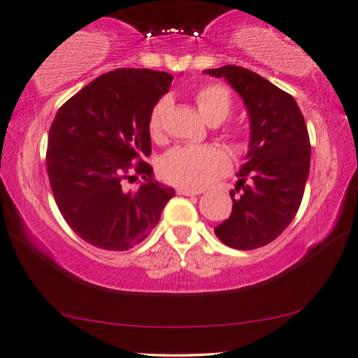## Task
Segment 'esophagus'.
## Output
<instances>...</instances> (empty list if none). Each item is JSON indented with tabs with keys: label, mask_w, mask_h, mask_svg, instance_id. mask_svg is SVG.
Segmentation results:
<instances>
[{
	"label": "esophagus",
	"mask_w": 358,
	"mask_h": 358,
	"mask_svg": "<svg viewBox=\"0 0 358 358\" xmlns=\"http://www.w3.org/2000/svg\"><path fill=\"white\" fill-rule=\"evenodd\" d=\"M178 194H179V195H187V196H194V195H200V192H195V190L185 189V187H179V189H178Z\"/></svg>",
	"instance_id": "esophagus-1"
}]
</instances>
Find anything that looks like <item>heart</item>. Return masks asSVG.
<instances>
[{
	"mask_svg": "<svg viewBox=\"0 0 358 358\" xmlns=\"http://www.w3.org/2000/svg\"><path fill=\"white\" fill-rule=\"evenodd\" d=\"M195 102L198 112L208 123H222L232 110L229 91L219 85H208L196 91ZM169 107V99L163 97L152 108L148 118V131L153 137L160 136L163 117ZM229 169V160L221 148L174 147L163 157L162 171L169 182L185 189H203Z\"/></svg>",
	"mask_w": 358,
	"mask_h": 358,
	"instance_id": "1",
	"label": "heart"
}]
</instances>
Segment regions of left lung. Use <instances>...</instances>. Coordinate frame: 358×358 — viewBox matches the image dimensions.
I'll list each match as a JSON object with an SVG mask.
<instances>
[{"label":"left lung","instance_id":"8db88e82","mask_svg":"<svg viewBox=\"0 0 358 358\" xmlns=\"http://www.w3.org/2000/svg\"><path fill=\"white\" fill-rule=\"evenodd\" d=\"M205 73L227 81L250 117L246 163L230 192L232 213L214 234L230 248H261L288 227L304 195L310 168L304 117L293 96L248 69L225 65ZM238 189L242 194L235 197Z\"/></svg>","mask_w":358,"mask_h":358}]
</instances>
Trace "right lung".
<instances>
[{
	"instance_id": "1",
	"label": "right lung",
	"mask_w": 358,
	"mask_h": 358,
	"mask_svg": "<svg viewBox=\"0 0 358 358\" xmlns=\"http://www.w3.org/2000/svg\"><path fill=\"white\" fill-rule=\"evenodd\" d=\"M173 75L150 69L103 73L69 99L49 129L46 168L59 211L87 243L126 251L160 221L174 189L153 180L148 118ZM134 161L137 165H133ZM139 173L137 189L124 187Z\"/></svg>"
}]
</instances>
